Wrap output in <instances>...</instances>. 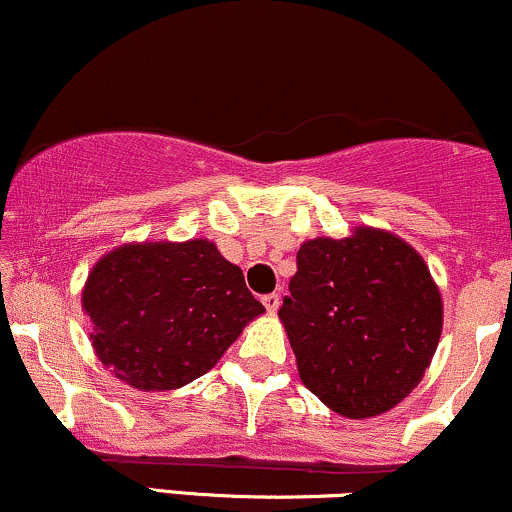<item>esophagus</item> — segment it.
Wrapping results in <instances>:
<instances>
[{
	"label": "esophagus",
	"instance_id": "obj_1",
	"mask_svg": "<svg viewBox=\"0 0 512 512\" xmlns=\"http://www.w3.org/2000/svg\"><path fill=\"white\" fill-rule=\"evenodd\" d=\"M262 303H264V308H267V313L274 315L276 310H279V303H281L279 293H267V296L262 298Z\"/></svg>",
	"mask_w": 512,
	"mask_h": 512
}]
</instances>
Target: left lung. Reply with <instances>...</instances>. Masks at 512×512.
Segmentation results:
<instances>
[{
	"label": "left lung",
	"instance_id": "obj_1",
	"mask_svg": "<svg viewBox=\"0 0 512 512\" xmlns=\"http://www.w3.org/2000/svg\"><path fill=\"white\" fill-rule=\"evenodd\" d=\"M279 308L298 375L346 419L390 411L424 378L443 301L424 257L380 228L305 240Z\"/></svg>",
	"mask_w": 512,
	"mask_h": 512
}]
</instances>
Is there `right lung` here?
<instances>
[{
	"label": "right lung",
	"mask_w": 512,
	"mask_h": 512,
	"mask_svg": "<svg viewBox=\"0 0 512 512\" xmlns=\"http://www.w3.org/2000/svg\"><path fill=\"white\" fill-rule=\"evenodd\" d=\"M81 305L103 366L142 392L192 383L264 313L240 267L202 238L120 245L93 264Z\"/></svg>",
	"instance_id": "obj_1"
}]
</instances>
